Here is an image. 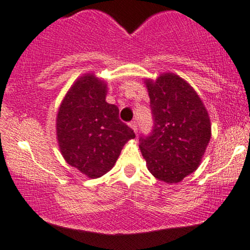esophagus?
Returning a JSON list of instances; mask_svg holds the SVG:
<instances>
[{
  "instance_id": "1",
  "label": "esophagus",
  "mask_w": 250,
  "mask_h": 250,
  "mask_svg": "<svg viewBox=\"0 0 250 250\" xmlns=\"http://www.w3.org/2000/svg\"><path fill=\"white\" fill-rule=\"evenodd\" d=\"M130 127H131L132 130H133V131L136 132V133H137V131H138V124H137L136 120H133V122H131V123H130Z\"/></svg>"
}]
</instances>
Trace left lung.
<instances>
[{"label": "left lung", "mask_w": 250, "mask_h": 250, "mask_svg": "<svg viewBox=\"0 0 250 250\" xmlns=\"http://www.w3.org/2000/svg\"><path fill=\"white\" fill-rule=\"evenodd\" d=\"M153 130L140 137V151L158 180L175 184L194 172L210 140V120L204 103L185 79L163 73L146 79Z\"/></svg>", "instance_id": "left-lung-1"}]
</instances>
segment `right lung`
<instances>
[{
  "label": "right lung",
  "mask_w": 250,
  "mask_h": 250,
  "mask_svg": "<svg viewBox=\"0 0 250 250\" xmlns=\"http://www.w3.org/2000/svg\"><path fill=\"white\" fill-rule=\"evenodd\" d=\"M107 85L93 73L82 76L67 91L56 119L62 155L91 179L114 166L126 143L136 138L119 119V108L105 101Z\"/></svg>",
  "instance_id": "add662e5"
}]
</instances>
